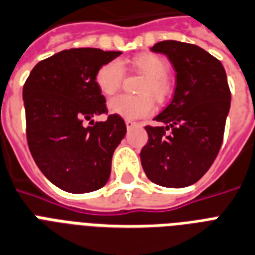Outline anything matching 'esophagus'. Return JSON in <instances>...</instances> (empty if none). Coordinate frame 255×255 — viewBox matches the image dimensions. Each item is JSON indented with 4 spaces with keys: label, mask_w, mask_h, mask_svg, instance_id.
<instances>
[{
    "label": "esophagus",
    "mask_w": 255,
    "mask_h": 255,
    "mask_svg": "<svg viewBox=\"0 0 255 255\" xmlns=\"http://www.w3.org/2000/svg\"><path fill=\"white\" fill-rule=\"evenodd\" d=\"M125 124H126V128H128V129H133L134 126L137 125V124H135V122L134 121H130V120H126L125 121Z\"/></svg>",
    "instance_id": "34e87169"
}]
</instances>
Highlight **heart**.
<instances>
[{"label": "heart", "mask_w": 255, "mask_h": 255, "mask_svg": "<svg viewBox=\"0 0 255 255\" xmlns=\"http://www.w3.org/2000/svg\"><path fill=\"white\" fill-rule=\"evenodd\" d=\"M133 65L146 76L142 86V93H150L158 101L163 100L167 93V64L162 57L157 54H142L133 60ZM124 78V68L120 61H110L102 65L96 74V84L105 96H112L121 86ZM108 109L112 114L120 116L126 120H138L147 117L154 110V102L149 94L128 96L120 94L113 97L108 104Z\"/></svg>", "instance_id": "obj_1"}]
</instances>
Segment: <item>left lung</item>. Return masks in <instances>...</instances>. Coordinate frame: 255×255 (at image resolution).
<instances>
[{
  "label": "left lung",
  "instance_id": "left-lung-1",
  "mask_svg": "<svg viewBox=\"0 0 255 255\" xmlns=\"http://www.w3.org/2000/svg\"><path fill=\"white\" fill-rule=\"evenodd\" d=\"M151 52L162 53L175 70L173 100L146 126L149 139L139 157L151 182L165 187L195 183L214 162L222 145L232 94L224 66L202 47L161 41Z\"/></svg>",
  "mask_w": 255,
  "mask_h": 255
}]
</instances>
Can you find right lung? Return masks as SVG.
I'll use <instances>...</instances> for the list:
<instances>
[{
  "instance_id": "obj_1",
  "label": "right lung",
  "mask_w": 255,
  "mask_h": 255,
  "mask_svg": "<svg viewBox=\"0 0 255 255\" xmlns=\"http://www.w3.org/2000/svg\"><path fill=\"white\" fill-rule=\"evenodd\" d=\"M121 54L97 47L62 50L35 65L23 85L31 155L43 175L68 193L98 190L110 177L126 125L116 114L105 122L93 120L106 112L96 74Z\"/></svg>"
}]
</instances>
